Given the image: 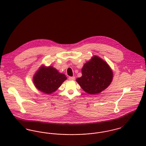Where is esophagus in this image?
<instances>
[{
	"label": "esophagus",
	"instance_id": "obj_1",
	"mask_svg": "<svg viewBox=\"0 0 146 146\" xmlns=\"http://www.w3.org/2000/svg\"><path fill=\"white\" fill-rule=\"evenodd\" d=\"M68 79L69 80H72V81H74V80H75V77H69V78H68Z\"/></svg>",
	"mask_w": 146,
	"mask_h": 146
}]
</instances>
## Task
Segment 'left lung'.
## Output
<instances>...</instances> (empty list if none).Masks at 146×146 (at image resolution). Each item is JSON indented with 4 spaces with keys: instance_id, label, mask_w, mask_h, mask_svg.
Segmentation results:
<instances>
[{
    "instance_id": "1",
    "label": "left lung",
    "mask_w": 146,
    "mask_h": 146,
    "mask_svg": "<svg viewBox=\"0 0 146 146\" xmlns=\"http://www.w3.org/2000/svg\"><path fill=\"white\" fill-rule=\"evenodd\" d=\"M82 76L76 81L87 93L95 95L106 89L111 83L113 74L109 65L97 56L86 63L82 69Z\"/></svg>"
}]
</instances>
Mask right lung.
<instances>
[{
	"label": "right lung",
	"mask_w": 146,
	"mask_h": 146,
	"mask_svg": "<svg viewBox=\"0 0 146 146\" xmlns=\"http://www.w3.org/2000/svg\"><path fill=\"white\" fill-rule=\"evenodd\" d=\"M66 80L65 74L59 73L53 67L42 66L35 74L33 81L38 90L50 94L55 92Z\"/></svg>",
	"instance_id": "1"
}]
</instances>
